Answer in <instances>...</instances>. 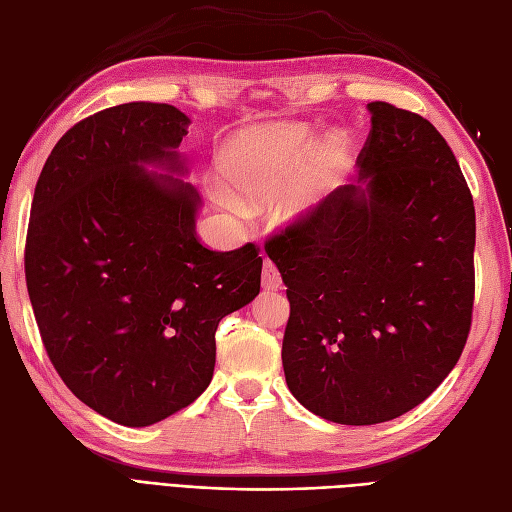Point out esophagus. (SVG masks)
Listing matches in <instances>:
<instances>
[{"mask_svg":"<svg viewBox=\"0 0 512 512\" xmlns=\"http://www.w3.org/2000/svg\"><path fill=\"white\" fill-rule=\"evenodd\" d=\"M282 286V275L275 269L273 262L265 258V267H262V288L265 290H277Z\"/></svg>","mask_w":512,"mask_h":512,"instance_id":"34e87169","label":"esophagus"}]
</instances>
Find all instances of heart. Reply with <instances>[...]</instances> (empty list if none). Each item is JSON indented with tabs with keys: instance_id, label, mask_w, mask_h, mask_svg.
I'll return each mask as SVG.
<instances>
[{
	"instance_id": "b5f03b06",
	"label": "heart",
	"mask_w": 512,
	"mask_h": 512,
	"mask_svg": "<svg viewBox=\"0 0 512 512\" xmlns=\"http://www.w3.org/2000/svg\"><path fill=\"white\" fill-rule=\"evenodd\" d=\"M213 166L241 203L262 207L277 200L286 222L307 224L318 220L346 185L354 145L342 130L320 141L307 123L260 126L230 134L215 151Z\"/></svg>"
}]
</instances>
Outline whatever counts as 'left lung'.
<instances>
[{"label": "left lung", "instance_id": "8db88e82", "mask_svg": "<svg viewBox=\"0 0 512 512\" xmlns=\"http://www.w3.org/2000/svg\"><path fill=\"white\" fill-rule=\"evenodd\" d=\"M367 111L359 183L269 252L290 301L288 389L339 425L393 421L425 401L457 365L474 303L476 218L455 153L421 115Z\"/></svg>", "mask_w": 512, "mask_h": 512}]
</instances>
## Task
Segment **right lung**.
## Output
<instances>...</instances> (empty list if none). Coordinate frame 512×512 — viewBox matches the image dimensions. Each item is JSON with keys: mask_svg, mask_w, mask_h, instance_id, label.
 <instances>
[{"mask_svg": "<svg viewBox=\"0 0 512 512\" xmlns=\"http://www.w3.org/2000/svg\"><path fill=\"white\" fill-rule=\"evenodd\" d=\"M188 126L170 104L106 108L59 138L34 192L25 277L44 348L85 406L126 427L207 389L220 320L260 292L252 243L211 252L194 237Z\"/></svg>", "mask_w": 512, "mask_h": 512, "instance_id": "add662e5", "label": "right lung"}]
</instances>
